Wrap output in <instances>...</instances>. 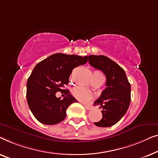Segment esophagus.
<instances>
[{
	"label": "esophagus",
	"mask_w": 158,
	"mask_h": 158,
	"mask_svg": "<svg viewBox=\"0 0 158 158\" xmlns=\"http://www.w3.org/2000/svg\"><path fill=\"white\" fill-rule=\"evenodd\" d=\"M83 104V105L84 106V107H85L86 110H91L92 109V106L90 105V104H86L85 103H82Z\"/></svg>",
	"instance_id": "34e87169"
}]
</instances>
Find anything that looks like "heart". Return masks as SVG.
Returning a JSON list of instances; mask_svg holds the SVG:
<instances>
[{"mask_svg":"<svg viewBox=\"0 0 158 158\" xmlns=\"http://www.w3.org/2000/svg\"><path fill=\"white\" fill-rule=\"evenodd\" d=\"M93 77H104L102 72L99 71H94L93 73ZM73 95L76 97L77 99L81 101H87L89 99H92L93 97V93L90 90L87 89L83 86H78L74 89L73 90Z\"/></svg>","mask_w":158,"mask_h":158,"instance_id":"heart-1","label":"heart"}]
</instances>
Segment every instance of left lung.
<instances>
[{"label": "left lung", "mask_w": 158, "mask_h": 158, "mask_svg": "<svg viewBox=\"0 0 158 158\" xmlns=\"http://www.w3.org/2000/svg\"><path fill=\"white\" fill-rule=\"evenodd\" d=\"M88 61L93 67L102 71L106 77V87L94 102L102 109V117L100 121L94 124L108 127L118 123L127 111L131 100L130 84L124 70L110 58L91 55Z\"/></svg>", "instance_id": "left-lung-1"}]
</instances>
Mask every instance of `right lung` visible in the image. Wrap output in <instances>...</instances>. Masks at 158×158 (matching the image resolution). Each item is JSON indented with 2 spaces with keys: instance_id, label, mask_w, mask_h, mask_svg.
I'll use <instances>...</instances> for the list:
<instances>
[{
  "instance_id": "obj_1",
  "label": "right lung",
  "mask_w": 158,
  "mask_h": 158,
  "mask_svg": "<svg viewBox=\"0 0 158 158\" xmlns=\"http://www.w3.org/2000/svg\"><path fill=\"white\" fill-rule=\"evenodd\" d=\"M88 56L55 54L39 62L27 81L26 98L28 106L35 119L44 124H56L66 116V110L77 100L64 89L69 84L72 70L87 62ZM66 95L63 100L57 98L56 93Z\"/></svg>"
}]
</instances>
